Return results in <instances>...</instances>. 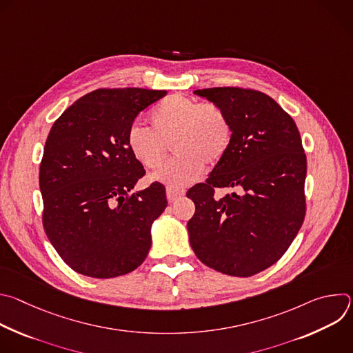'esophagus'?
I'll use <instances>...</instances> for the list:
<instances>
[{
  "mask_svg": "<svg viewBox=\"0 0 353 353\" xmlns=\"http://www.w3.org/2000/svg\"><path fill=\"white\" fill-rule=\"evenodd\" d=\"M184 194H185V191L180 190V188H173V187L166 188V196H168L169 203H174V201L181 198Z\"/></svg>",
  "mask_w": 353,
  "mask_h": 353,
  "instance_id": "1",
  "label": "esophagus"
}]
</instances>
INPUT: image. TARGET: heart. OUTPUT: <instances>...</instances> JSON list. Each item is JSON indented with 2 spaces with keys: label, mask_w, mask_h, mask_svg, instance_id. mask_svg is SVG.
<instances>
[{
  "label": "heart",
  "mask_w": 353,
  "mask_h": 353,
  "mask_svg": "<svg viewBox=\"0 0 353 353\" xmlns=\"http://www.w3.org/2000/svg\"><path fill=\"white\" fill-rule=\"evenodd\" d=\"M152 130L132 124L127 146L145 169H159L168 158L169 145L174 157L154 177L170 187L194 183L204 170L216 166L232 142V123L215 103H201L184 94H170L149 113Z\"/></svg>",
  "instance_id": "obj_1"
}]
</instances>
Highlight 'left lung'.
Here are the masks:
<instances>
[{"label":"left lung","instance_id":"left-lung-1","mask_svg":"<svg viewBox=\"0 0 353 353\" xmlns=\"http://www.w3.org/2000/svg\"><path fill=\"white\" fill-rule=\"evenodd\" d=\"M194 93L221 106L232 123V142L205 183L187 191L195 204L190 244L199 261L232 276H251L274 265L306 215L307 161L294 120L268 94L236 86ZM232 193L214 198L216 188Z\"/></svg>","mask_w":353,"mask_h":353}]
</instances>
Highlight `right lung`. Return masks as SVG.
I'll return each instance as SVG.
<instances>
[{
    "label": "right lung",
    "instance_id": "obj_1",
    "mask_svg": "<svg viewBox=\"0 0 353 353\" xmlns=\"http://www.w3.org/2000/svg\"><path fill=\"white\" fill-rule=\"evenodd\" d=\"M168 94L141 88L96 89L53 124L40 162L44 232L63 261L90 278L138 268L150 248V225L165 211L163 184L131 192L145 169L131 155L127 131Z\"/></svg>",
    "mask_w": 353,
    "mask_h": 353
}]
</instances>
